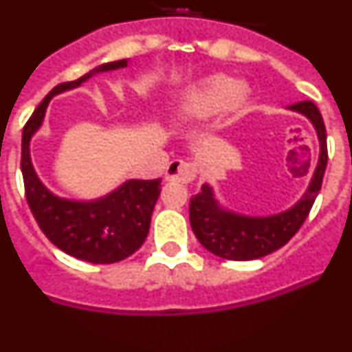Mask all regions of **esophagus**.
Returning <instances> with one entry per match:
<instances>
[{
	"label": "esophagus",
	"instance_id": "obj_1",
	"mask_svg": "<svg viewBox=\"0 0 352 352\" xmlns=\"http://www.w3.org/2000/svg\"><path fill=\"white\" fill-rule=\"evenodd\" d=\"M195 174H197V167L194 164L183 160H173L166 170V179L167 182L188 183L195 178Z\"/></svg>",
	"mask_w": 352,
	"mask_h": 352
}]
</instances>
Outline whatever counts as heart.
<instances>
[{
  "label": "heart",
  "mask_w": 352,
  "mask_h": 352,
  "mask_svg": "<svg viewBox=\"0 0 352 352\" xmlns=\"http://www.w3.org/2000/svg\"><path fill=\"white\" fill-rule=\"evenodd\" d=\"M232 80L222 74H214V76H208L204 79H199L197 82L190 84L185 91L182 93L179 98V111L185 116L192 118H204L208 114L219 111L229 96V104H236L243 98V91L236 88Z\"/></svg>",
  "instance_id": "b5f03b06"
}]
</instances>
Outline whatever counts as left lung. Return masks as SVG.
Masks as SVG:
<instances>
[{
    "instance_id": "left-lung-1",
    "label": "left lung",
    "mask_w": 352,
    "mask_h": 352,
    "mask_svg": "<svg viewBox=\"0 0 352 352\" xmlns=\"http://www.w3.org/2000/svg\"><path fill=\"white\" fill-rule=\"evenodd\" d=\"M287 109L300 113L312 121L319 139V158L310 185L303 197L289 210L270 217H247L223 210L214 199L213 188L208 183L190 199V226L199 243L214 256L229 261H252L268 256L284 247L309 217L317 194L321 190L328 164L326 129L319 109L310 100L296 102Z\"/></svg>"
}]
</instances>
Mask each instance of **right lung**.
<instances>
[{"mask_svg": "<svg viewBox=\"0 0 352 352\" xmlns=\"http://www.w3.org/2000/svg\"><path fill=\"white\" fill-rule=\"evenodd\" d=\"M125 67L126 60L111 61L93 68L77 80L58 84L40 102L23 129L21 170L31 213L52 245L68 256L91 264L118 263L141 248L160 195V178L129 179L114 192L95 201L58 197L36 176L31 164L30 142L33 133L42 126L52 96L77 88L95 74Z\"/></svg>", "mask_w": 352, "mask_h": 352, "instance_id": "right-lung-1", "label": "right lung"}]
</instances>
